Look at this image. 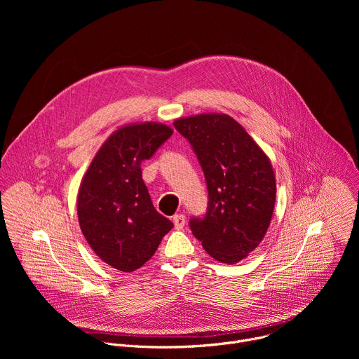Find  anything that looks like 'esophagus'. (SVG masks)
Here are the masks:
<instances>
[{
    "label": "esophagus",
    "mask_w": 359,
    "mask_h": 359,
    "mask_svg": "<svg viewBox=\"0 0 359 359\" xmlns=\"http://www.w3.org/2000/svg\"><path fill=\"white\" fill-rule=\"evenodd\" d=\"M184 223H186V217L183 215H175L173 216V224H175L176 230H182L184 227Z\"/></svg>",
    "instance_id": "34e87169"
}]
</instances>
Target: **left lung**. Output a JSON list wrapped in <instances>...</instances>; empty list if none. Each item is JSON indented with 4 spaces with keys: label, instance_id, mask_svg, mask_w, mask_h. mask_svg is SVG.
Wrapping results in <instances>:
<instances>
[{
    "label": "left lung",
    "instance_id": "8db88e82",
    "mask_svg": "<svg viewBox=\"0 0 359 359\" xmlns=\"http://www.w3.org/2000/svg\"><path fill=\"white\" fill-rule=\"evenodd\" d=\"M206 179L209 201L189 227L213 259L234 264L263 240L274 210L276 177L266 153L229 115L177 119Z\"/></svg>",
    "mask_w": 359,
    "mask_h": 359
}]
</instances>
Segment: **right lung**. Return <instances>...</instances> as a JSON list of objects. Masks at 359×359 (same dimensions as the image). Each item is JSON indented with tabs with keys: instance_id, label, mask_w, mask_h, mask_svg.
Here are the masks:
<instances>
[{
	"instance_id": "1",
	"label": "right lung",
	"mask_w": 359,
	"mask_h": 359,
	"mask_svg": "<svg viewBox=\"0 0 359 359\" xmlns=\"http://www.w3.org/2000/svg\"><path fill=\"white\" fill-rule=\"evenodd\" d=\"M172 133L169 126L151 122L118 129L81 183V230L97 257L119 271L140 269L173 227L153 208L140 169Z\"/></svg>"
}]
</instances>
